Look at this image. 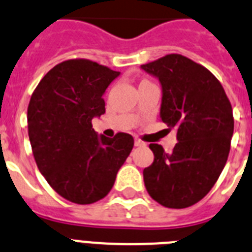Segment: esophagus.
Returning <instances> with one entry per match:
<instances>
[{
	"mask_svg": "<svg viewBox=\"0 0 252 252\" xmlns=\"http://www.w3.org/2000/svg\"><path fill=\"white\" fill-rule=\"evenodd\" d=\"M134 144L137 146V147H141V146H146V142L141 141L139 138H135L134 139Z\"/></svg>",
	"mask_w": 252,
	"mask_h": 252,
	"instance_id": "obj_1",
	"label": "esophagus"
}]
</instances>
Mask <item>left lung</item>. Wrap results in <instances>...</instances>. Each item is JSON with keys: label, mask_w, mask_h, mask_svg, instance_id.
Masks as SVG:
<instances>
[{"label": "left lung", "mask_w": 252, "mask_h": 252, "mask_svg": "<svg viewBox=\"0 0 252 252\" xmlns=\"http://www.w3.org/2000/svg\"><path fill=\"white\" fill-rule=\"evenodd\" d=\"M162 86L159 118L178 132L171 153L151 143L153 162L143 170L144 185L163 207L188 208L217 183L228 158L233 114L224 89L204 65L167 54L141 65Z\"/></svg>", "instance_id": "1"}]
</instances>
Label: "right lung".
Segmentation results:
<instances>
[{
	"instance_id": "right-lung-1",
	"label": "right lung",
	"mask_w": 252,
	"mask_h": 252,
	"mask_svg": "<svg viewBox=\"0 0 252 252\" xmlns=\"http://www.w3.org/2000/svg\"><path fill=\"white\" fill-rule=\"evenodd\" d=\"M119 76L85 58L58 63L41 78L28 106V133L39 171L62 198L93 204L108 195L134 146L128 133L97 135L93 119Z\"/></svg>"
}]
</instances>
